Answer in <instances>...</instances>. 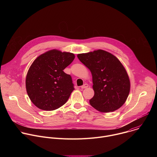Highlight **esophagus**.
<instances>
[{
	"instance_id": "1",
	"label": "esophagus",
	"mask_w": 157,
	"mask_h": 157,
	"mask_svg": "<svg viewBox=\"0 0 157 157\" xmlns=\"http://www.w3.org/2000/svg\"><path fill=\"white\" fill-rule=\"evenodd\" d=\"M88 87V84H84V85H82L81 87V89H86V88H87Z\"/></svg>"
}]
</instances>
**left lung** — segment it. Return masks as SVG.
<instances>
[{
  "label": "left lung",
  "instance_id": "1",
  "mask_svg": "<svg viewBox=\"0 0 157 157\" xmlns=\"http://www.w3.org/2000/svg\"><path fill=\"white\" fill-rule=\"evenodd\" d=\"M91 71L94 95L89 103L101 113L119 109L126 101L130 88L127 73L121 61L102 50L78 55Z\"/></svg>",
  "mask_w": 157,
  "mask_h": 157
}]
</instances>
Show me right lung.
Here are the masks:
<instances>
[{"instance_id": "add662e5", "label": "right lung", "mask_w": 157, "mask_h": 157, "mask_svg": "<svg viewBox=\"0 0 157 157\" xmlns=\"http://www.w3.org/2000/svg\"><path fill=\"white\" fill-rule=\"evenodd\" d=\"M75 58L73 53L52 50L35 59L28 71L25 85L29 97L35 106L53 110L68 100L74 84L71 76L63 70Z\"/></svg>"}]
</instances>
